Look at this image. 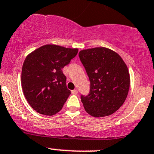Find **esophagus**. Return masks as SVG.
Here are the masks:
<instances>
[{
    "label": "esophagus",
    "mask_w": 154,
    "mask_h": 154,
    "mask_svg": "<svg viewBox=\"0 0 154 154\" xmlns=\"http://www.w3.org/2000/svg\"><path fill=\"white\" fill-rule=\"evenodd\" d=\"M72 94H74V95H76V94H78V91H77V89H74V90L72 91Z\"/></svg>",
    "instance_id": "esophagus-1"
}]
</instances>
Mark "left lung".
Here are the masks:
<instances>
[{
	"label": "left lung",
	"instance_id": "1",
	"mask_svg": "<svg viewBox=\"0 0 154 154\" xmlns=\"http://www.w3.org/2000/svg\"><path fill=\"white\" fill-rule=\"evenodd\" d=\"M79 58L90 80V92L81 95L85 111L96 118L104 117L123 105L130 85L126 63L118 53L105 47L81 50Z\"/></svg>",
	"mask_w": 154,
	"mask_h": 154
}]
</instances>
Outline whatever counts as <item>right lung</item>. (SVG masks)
<instances>
[{
  "label": "right lung",
  "mask_w": 154,
  "mask_h": 154,
  "mask_svg": "<svg viewBox=\"0 0 154 154\" xmlns=\"http://www.w3.org/2000/svg\"><path fill=\"white\" fill-rule=\"evenodd\" d=\"M77 49L47 45L32 52L22 69V88L28 104L37 112L53 116L71 94L62 69L77 55Z\"/></svg>",
  "instance_id": "right-lung-1"
}]
</instances>
